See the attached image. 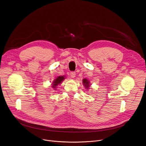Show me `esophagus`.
Listing matches in <instances>:
<instances>
[{
    "mask_svg": "<svg viewBox=\"0 0 146 146\" xmlns=\"http://www.w3.org/2000/svg\"><path fill=\"white\" fill-rule=\"evenodd\" d=\"M70 77H72V78H74L75 77H76V73L75 72H71L70 73Z\"/></svg>",
    "mask_w": 146,
    "mask_h": 146,
    "instance_id": "obj_1",
    "label": "esophagus"
}]
</instances>
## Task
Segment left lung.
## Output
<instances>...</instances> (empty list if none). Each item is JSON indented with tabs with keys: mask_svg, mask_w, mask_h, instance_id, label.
<instances>
[{
	"mask_svg": "<svg viewBox=\"0 0 146 146\" xmlns=\"http://www.w3.org/2000/svg\"><path fill=\"white\" fill-rule=\"evenodd\" d=\"M82 84L84 86L86 90H88L90 88L91 84H90V81L88 79L83 78L82 79Z\"/></svg>",
	"mask_w": 146,
	"mask_h": 146,
	"instance_id": "obj_1",
	"label": "left lung"
}]
</instances>
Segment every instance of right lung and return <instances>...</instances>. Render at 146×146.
I'll return each instance as SVG.
<instances>
[{
  "label": "right lung",
  "mask_w": 146,
  "mask_h": 146,
  "mask_svg": "<svg viewBox=\"0 0 146 146\" xmlns=\"http://www.w3.org/2000/svg\"><path fill=\"white\" fill-rule=\"evenodd\" d=\"M66 78L65 76H59L58 77H57L52 82V84H51V87H52V88L54 90H56V88H57V86L59 84H60Z\"/></svg>",
  "instance_id": "add662e5"
}]
</instances>
